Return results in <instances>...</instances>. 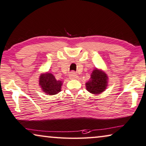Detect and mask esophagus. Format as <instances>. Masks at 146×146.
<instances>
[{"label":"esophagus","mask_w":146,"mask_h":146,"mask_svg":"<svg viewBox=\"0 0 146 146\" xmlns=\"http://www.w3.org/2000/svg\"><path fill=\"white\" fill-rule=\"evenodd\" d=\"M69 77L70 79H75V78H77L78 77V76L77 75V73H76L75 72H71L70 73H69Z\"/></svg>","instance_id":"34e87169"}]
</instances>
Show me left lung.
Wrapping results in <instances>:
<instances>
[{
	"label": "left lung",
	"mask_w": 146,
	"mask_h": 146,
	"mask_svg": "<svg viewBox=\"0 0 146 146\" xmlns=\"http://www.w3.org/2000/svg\"><path fill=\"white\" fill-rule=\"evenodd\" d=\"M107 84L108 77L106 74L96 68L92 71L90 80L86 83V88L91 94L98 95L105 91Z\"/></svg>",
	"instance_id": "1"
}]
</instances>
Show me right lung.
Listing matches in <instances>:
<instances>
[{
	"instance_id": "add662e5",
	"label": "right lung",
	"mask_w": 146,
	"mask_h": 146,
	"mask_svg": "<svg viewBox=\"0 0 146 146\" xmlns=\"http://www.w3.org/2000/svg\"><path fill=\"white\" fill-rule=\"evenodd\" d=\"M63 83L60 80H57L52 73H42L40 77L39 84L44 93L47 95H55L61 91Z\"/></svg>"
}]
</instances>
